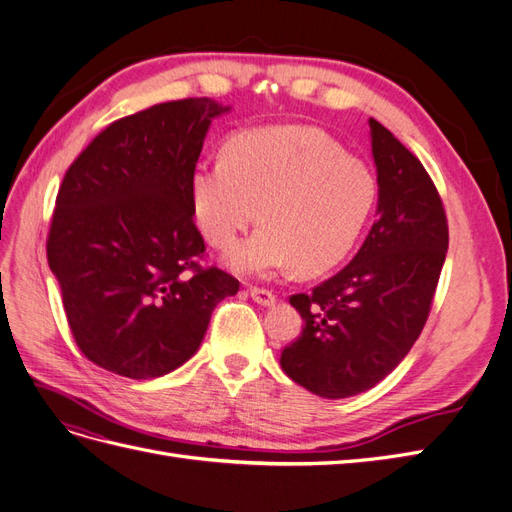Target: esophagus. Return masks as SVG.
Here are the masks:
<instances>
[{
	"instance_id": "obj_1",
	"label": "esophagus",
	"mask_w": 512,
	"mask_h": 512,
	"mask_svg": "<svg viewBox=\"0 0 512 512\" xmlns=\"http://www.w3.org/2000/svg\"><path fill=\"white\" fill-rule=\"evenodd\" d=\"M247 292H250V297H252L258 305H265V307L275 305V294H273L271 290H267V288H256V286H252Z\"/></svg>"
}]
</instances>
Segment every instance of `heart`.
Wrapping results in <instances>:
<instances>
[{
  "instance_id": "1",
  "label": "heart",
  "mask_w": 512,
  "mask_h": 512,
  "mask_svg": "<svg viewBox=\"0 0 512 512\" xmlns=\"http://www.w3.org/2000/svg\"><path fill=\"white\" fill-rule=\"evenodd\" d=\"M194 220L205 239L230 250L256 220L262 226L230 254L241 275L269 277L335 267L361 237L378 200L367 162L312 126L239 132L226 158L196 162L190 177Z\"/></svg>"
}]
</instances>
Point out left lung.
Wrapping results in <instances>:
<instances>
[{"mask_svg":"<svg viewBox=\"0 0 512 512\" xmlns=\"http://www.w3.org/2000/svg\"><path fill=\"white\" fill-rule=\"evenodd\" d=\"M378 220L348 265L292 294L303 333L282 350L286 376L318 397L369 391L421 335L448 250L442 198L412 151L369 119Z\"/></svg>","mask_w":512,"mask_h":512,"instance_id":"8db88e82","label":"left lung"}]
</instances>
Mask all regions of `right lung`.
I'll return each instance as SVG.
<instances>
[{
    "mask_svg": "<svg viewBox=\"0 0 512 512\" xmlns=\"http://www.w3.org/2000/svg\"><path fill=\"white\" fill-rule=\"evenodd\" d=\"M211 98L164 102L113 121L72 162L55 200L46 258L76 346L91 363L132 380L183 365L211 312L239 290L203 269L190 177L211 119Z\"/></svg>",
    "mask_w": 512,
    "mask_h": 512,
    "instance_id": "1",
    "label": "right lung"
}]
</instances>
